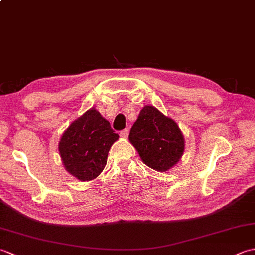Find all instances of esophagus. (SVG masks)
Here are the masks:
<instances>
[{
	"mask_svg": "<svg viewBox=\"0 0 255 255\" xmlns=\"http://www.w3.org/2000/svg\"><path fill=\"white\" fill-rule=\"evenodd\" d=\"M119 134H121V137H122V138H125V139H126V138L128 137V134H129V128H125L124 130H122V131H121V133H119Z\"/></svg>",
	"mask_w": 255,
	"mask_h": 255,
	"instance_id": "34e87169",
	"label": "esophagus"
}]
</instances>
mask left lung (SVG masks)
Segmentation results:
<instances>
[{"label": "left lung", "mask_w": 255, "mask_h": 255, "mask_svg": "<svg viewBox=\"0 0 255 255\" xmlns=\"http://www.w3.org/2000/svg\"><path fill=\"white\" fill-rule=\"evenodd\" d=\"M129 140L144 163L159 172L175 165L184 151V137L177 124L150 105L140 112Z\"/></svg>", "instance_id": "1"}]
</instances>
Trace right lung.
Segmentation results:
<instances>
[{
  "label": "right lung",
  "instance_id": "obj_1",
  "mask_svg": "<svg viewBox=\"0 0 255 255\" xmlns=\"http://www.w3.org/2000/svg\"><path fill=\"white\" fill-rule=\"evenodd\" d=\"M118 138L95 108L89 110L70 125L59 142L64 167L80 181L94 180L104 170L108 151Z\"/></svg>",
  "mask_w": 255,
  "mask_h": 255
}]
</instances>
